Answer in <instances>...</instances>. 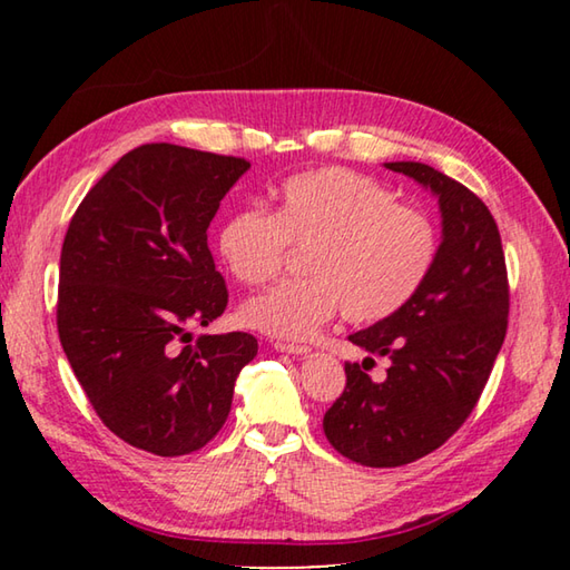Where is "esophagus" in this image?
<instances>
[{
	"label": "esophagus",
	"mask_w": 570,
	"mask_h": 570,
	"mask_svg": "<svg viewBox=\"0 0 570 570\" xmlns=\"http://www.w3.org/2000/svg\"><path fill=\"white\" fill-rule=\"evenodd\" d=\"M274 350L282 352V354H296V356L312 352V350H308V346H304V344H284V342H276Z\"/></svg>",
	"instance_id": "esophagus-1"
}]
</instances>
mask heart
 <instances>
[{
    "mask_svg": "<svg viewBox=\"0 0 570 570\" xmlns=\"http://www.w3.org/2000/svg\"><path fill=\"white\" fill-rule=\"evenodd\" d=\"M302 254L304 278L250 296L240 320L274 340L302 342L340 312L350 322L387 320L428 278L438 254L430 218L394 204L380 180L350 168H320L286 178L274 214L234 210L218 228V254L240 284H266Z\"/></svg>",
    "mask_w": 570,
    "mask_h": 570,
    "instance_id": "heart-1",
    "label": "heart"
}]
</instances>
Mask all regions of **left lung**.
Segmentation results:
<instances>
[{
  "mask_svg": "<svg viewBox=\"0 0 570 570\" xmlns=\"http://www.w3.org/2000/svg\"><path fill=\"white\" fill-rule=\"evenodd\" d=\"M384 168L438 198L440 246L407 304L350 334L360 350L387 356L384 382L346 364V387L324 414L336 452L366 468H400L450 440L475 407L508 330V274L495 218L462 183L414 160Z\"/></svg>",
  "mask_w": 570,
  "mask_h": 570,
  "instance_id": "obj_1",
  "label": "left lung"
}]
</instances>
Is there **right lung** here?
I'll return each mask as SVG.
<instances>
[{
    "mask_svg": "<svg viewBox=\"0 0 570 570\" xmlns=\"http://www.w3.org/2000/svg\"><path fill=\"white\" fill-rule=\"evenodd\" d=\"M250 168L244 158L150 142L95 183L67 228L57 332L77 382L120 440L160 458L200 450L224 428L258 342L200 334L228 292L208 226Z\"/></svg>",
    "mask_w": 570,
    "mask_h": 570,
    "instance_id": "right-lung-1",
    "label": "right lung"
}]
</instances>
